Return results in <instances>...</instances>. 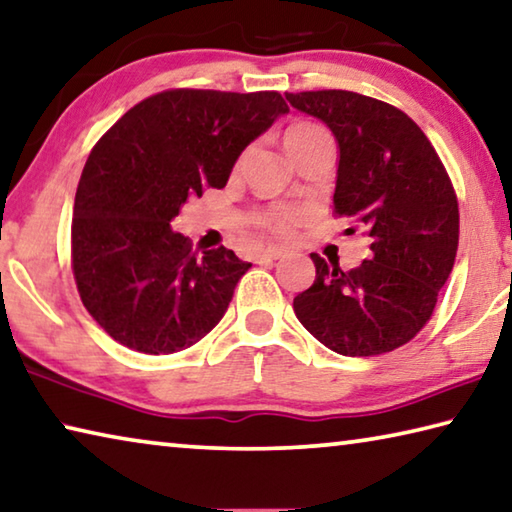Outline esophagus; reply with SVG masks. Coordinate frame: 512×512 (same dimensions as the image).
I'll return each instance as SVG.
<instances>
[{
    "label": "esophagus",
    "instance_id": "esophagus-1",
    "mask_svg": "<svg viewBox=\"0 0 512 512\" xmlns=\"http://www.w3.org/2000/svg\"><path fill=\"white\" fill-rule=\"evenodd\" d=\"M280 257H284L282 248H266V250H259L257 262H264V259H280Z\"/></svg>",
    "mask_w": 512,
    "mask_h": 512
}]
</instances>
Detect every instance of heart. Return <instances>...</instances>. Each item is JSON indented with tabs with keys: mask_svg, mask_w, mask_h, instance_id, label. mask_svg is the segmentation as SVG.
<instances>
[{
	"mask_svg": "<svg viewBox=\"0 0 512 512\" xmlns=\"http://www.w3.org/2000/svg\"><path fill=\"white\" fill-rule=\"evenodd\" d=\"M318 135H327V133L316 124L300 121V124H293L287 128V133H284V146H287V151H291L300 144L314 140V137H318ZM296 221H298V212L289 210V207H275V210L266 212L262 219H259V223H262L266 230L275 232V235H287V232L291 230V225Z\"/></svg>",
	"mask_w": 512,
	"mask_h": 512,
	"instance_id": "heart-1",
	"label": "heart"
}]
</instances>
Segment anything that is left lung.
<instances>
[{"instance_id": "obj_1", "label": "left lung", "mask_w": 512, "mask_h": 512, "mask_svg": "<svg viewBox=\"0 0 512 512\" xmlns=\"http://www.w3.org/2000/svg\"><path fill=\"white\" fill-rule=\"evenodd\" d=\"M339 144L334 212L366 225L370 259L341 271L311 253L316 280L293 298L307 332L343 357L409 343L454 268L458 201L427 135L395 106L348 90L289 94Z\"/></svg>"}]
</instances>
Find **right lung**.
Returning <instances> with one entry per match:
<instances>
[{"label":"right lung","mask_w":512,"mask_h":512,"mask_svg":"<svg viewBox=\"0 0 512 512\" xmlns=\"http://www.w3.org/2000/svg\"><path fill=\"white\" fill-rule=\"evenodd\" d=\"M287 112L277 92L167 90L94 146L74 198L72 268L117 343L173 354L219 325L253 264L223 246L196 255L171 221L189 196L225 187L241 151Z\"/></svg>","instance_id":"add662e5"}]
</instances>
